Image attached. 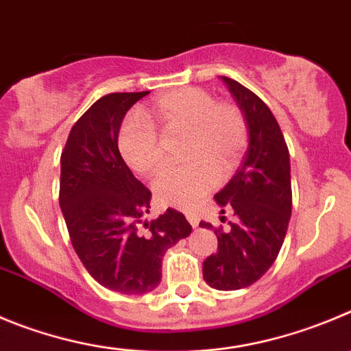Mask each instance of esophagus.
Here are the masks:
<instances>
[{
  "instance_id": "1",
  "label": "esophagus",
  "mask_w": 351,
  "mask_h": 351,
  "mask_svg": "<svg viewBox=\"0 0 351 351\" xmlns=\"http://www.w3.org/2000/svg\"><path fill=\"white\" fill-rule=\"evenodd\" d=\"M185 216H186V220H189V223L192 225V227H197L199 225V215L197 213H194V211H189V213H185Z\"/></svg>"
}]
</instances>
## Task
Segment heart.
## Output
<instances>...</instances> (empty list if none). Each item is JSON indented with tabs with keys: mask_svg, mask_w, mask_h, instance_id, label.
I'll list each match as a JSON object with an SVG mask.
<instances>
[{
	"mask_svg": "<svg viewBox=\"0 0 351 351\" xmlns=\"http://www.w3.org/2000/svg\"><path fill=\"white\" fill-rule=\"evenodd\" d=\"M162 130H185V165L166 169L154 183L160 204L192 209L228 176L250 143L245 114L234 101L216 100L199 86L176 88L160 95L149 109ZM117 147L126 165L138 175L156 176L165 166V154L156 128L140 117H128L119 128Z\"/></svg>",
	"mask_w": 351,
	"mask_h": 351,
	"instance_id": "b5f03b06",
	"label": "heart"
}]
</instances>
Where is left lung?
<instances>
[{"instance_id":"left-lung-1","label":"left lung","mask_w":351,"mask_h":351,"mask_svg":"<svg viewBox=\"0 0 351 351\" xmlns=\"http://www.w3.org/2000/svg\"><path fill=\"white\" fill-rule=\"evenodd\" d=\"M245 114L250 147L234 178L215 195L237 221L215 228L218 251L202 263V277L215 289L235 291L260 280L279 256L293 208L289 150L268 106L237 81L225 77ZM225 220V216H221ZM199 227L213 228L201 221Z\"/></svg>"}]
</instances>
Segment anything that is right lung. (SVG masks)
I'll use <instances>...</instances> for the list:
<instances>
[{
	"instance_id": "right-lung-1",
	"label": "right lung",
	"mask_w": 351,
	"mask_h": 351,
	"mask_svg": "<svg viewBox=\"0 0 351 351\" xmlns=\"http://www.w3.org/2000/svg\"><path fill=\"white\" fill-rule=\"evenodd\" d=\"M147 93H109L95 101L72 126L60 156L58 202L72 247L98 284L123 294L156 289L166 251L192 232L173 208L143 220L152 194L117 147L124 116Z\"/></svg>"
}]
</instances>
